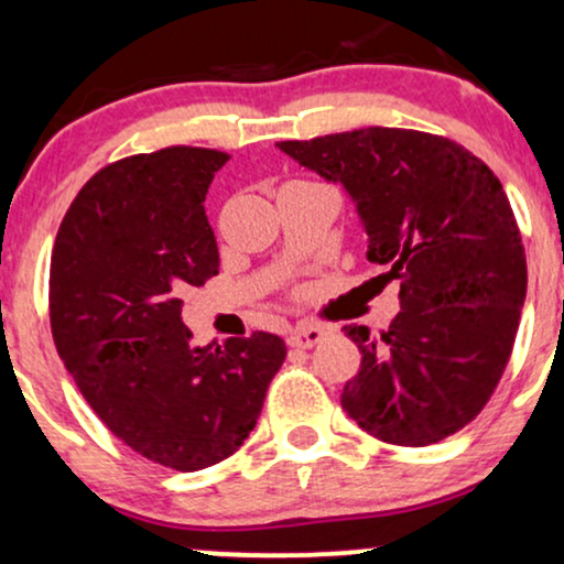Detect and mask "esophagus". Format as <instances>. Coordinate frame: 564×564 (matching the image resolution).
<instances>
[{
  "label": "esophagus",
  "instance_id": "1",
  "mask_svg": "<svg viewBox=\"0 0 564 564\" xmlns=\"http://www.w3.org/2000/svg\"><path fill=\"white\" fill-rule=\"evenodd\" d=\"M323 336H326V328L313 326V323H300V326H296L294 332H291V336H289V345H291V347L310 349V347L321 345Z\"/></svg>",
  "mask_w": 564,
  "mask_h": 564
}]
</instances>
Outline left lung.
I'll return each instance as SVG.
<instances>
[{
    "label": "left lung",
    "mask_w": 564,
    "mask_h": 564,
    "mask_svg": "<svg viewBox=\"0 0 564 564\" xmlns=\"http://www.w3.org/2000/svg\"><path fill=\"white\" fill-rule=\"evenodd\" d=\"M358 204L368 260L400 281L387 332L345 326L364 355L341 408L381 443L422 448L482 411L514 347L525 246L488 164L448 138L368 127L278 142Z\"/></svg>",
    "instance_id": "1"
}]
</instances>
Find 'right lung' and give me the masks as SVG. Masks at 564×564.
<instances>
[{"instance_id":"right-lung-1","label":"right lung","mask_w":564,"mask_h":564,"mask_svg":"<svg viewBox=\"0 0 564 564\" xmlns=\"http://www.w3.org/2000/svg\"><path fill=\"white\" fill-rule=\"evenodd\" d=\"M228 159L172 145L108 164L68 206L50 264L53 339L84 400L121 443L177 471L241 448L286 360L268 332L196 347L180 318V291L219 270L204 200Z\"/></svg>"}]
</instances>
